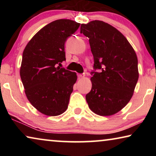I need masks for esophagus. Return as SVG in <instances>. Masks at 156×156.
Segmentation results:
<instances>
[{
  "mask_svg": "<svg viewBox=\"0 0 156 156\" xmlns=\"http://www.w3.org/2000/svg\"><path fill=\"white\" fill-rule=\"evenodd\" d=\"M78 76H79V78H84V76H85V74L84 73H82V74H80L78 75Z\"/></svg>",
  "mask_w": 156,
  "mask_h": 156,
  "instance_id": "esophagus-1",
  "label": "esophagus"
}]
</instances>
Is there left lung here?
<instances>
[{
    "label": "left lung",
    "instance_id": "left-lung-1",
    "mask_svg": "<svg viewBox=\"0 0 156 156\" xmlns=\"http://www.w3.org/2000/svg\"><path fill=\"white\" fill-rule=\"evenodd\" d=\"M80 33L89 37L94 56L91 89L86 95L89 107L99 116H112L131 100L138 80V58L125 36L101 20L81 25Z\"/></svg>",
    "mask_w": 156,
    "mask_h": 156
}]
</instances>
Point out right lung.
<instances>
[{
  "label": "right lung",
  "instance_id": "right-lung-1",
  "mask_svg": "<svg viewBox=\"0 0 156 156\" xmlns=\"http://www.w3.org/2000/svg\"><path fill=\"white\" fill-rule=\"evenodd\" d=\"M80 23L59 19L40 29L23 53L20 69L25 93L40 113L55 116L67 110L76 74L57 67L65 61V43Z\"/></svg>",
  "mask_w": 156,
  "mask_h": 156
}]
</instances>
